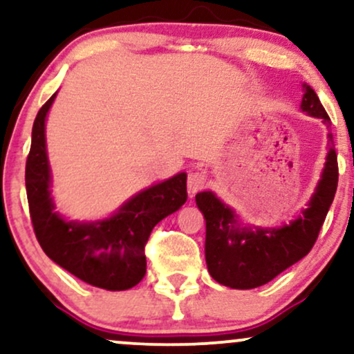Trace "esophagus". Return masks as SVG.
Instances as JSON below:
<instances>
[{
  "mask_svg": "<svg viewBox=\"0 0 354 354\" xmlns=\"http://www.w3.org/2000/svg\"><path fill=\"white\" fill-rule=\"evenodd\" d=\"M207 183V174L203 169H196V171H191L188 176V189L189 193H198V191L204 189Z\"/></svg>",
  "mask_w": 354,
  "mask_h": 354,
  "instance_id": "obj_1",
  "label": "esophagus"
}]
</instances>
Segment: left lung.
Instances as JSON below:
<instances>
[{"instance_id": "left-lung-1", "label": "left lung", "mask_w": 354, "mask_h": 354, "mask_svg": "<svg viewBox=\"0 0 354 354\" xmlns=\"http://www.w3.org/2000/svg\"><path fill=\"white\" fill-rule=\"evenodd\" d=\"M301 110L322 118L326 125L328 151L325 169L308 207L290 224L282 227H239L236 214L211 191L196 194V204L206 219V263L216 282L231 288L261 287L299 262L312 250L333 203L338 186V160L333 148L331 120L317 92L305 84Z\"/></svg>"}]
</instances>
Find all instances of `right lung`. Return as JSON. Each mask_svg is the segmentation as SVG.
I'll return each instance as SVG.
<instances>
[{"label":"right lung","instance_id":"add662e5","mask_svg":"<svg viewBox=\"0 0 354 354\" xmlns=\"http://www.w3.org/2000/svg\"><path fill=\"white\" fill-rule=\"evenodd\" d=\"M55 93L42 105L32 125L26 160V193L34 234L46 255L93 287L127 290L147 274L145 245L156 224L186 203V173L129 199L112 218L97 223H67L50 198V169L44 123Z\"/></svg>","mask_w":354,"mask_h":354}]
</instances>
